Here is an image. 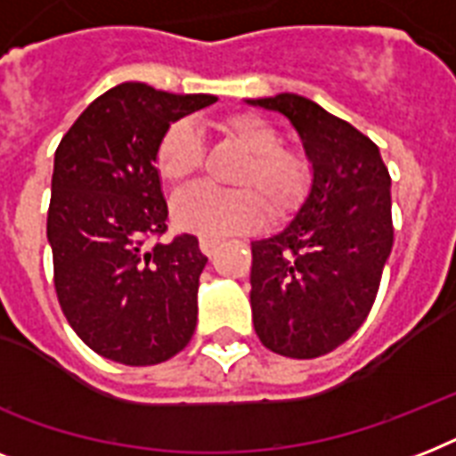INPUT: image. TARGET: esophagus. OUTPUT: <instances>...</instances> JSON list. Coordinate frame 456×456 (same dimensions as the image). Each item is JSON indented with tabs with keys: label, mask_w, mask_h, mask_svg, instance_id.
I'll list each match as a JSON object with an SVG mask.
<instances>
[{
	"label": "esophagus",
	"mask_w": 456,
	"mask_h": 456,
	"mask_svg": "<svg viewBox=\"0 0 456 456\" xmlns=\"http://www.w3.org/2000/svg\"><path fill=\"white\" fill-rule=\"evenodd\" d=\"M217 246H220V239H213V236H200L199 239V248L203 256H213Z\"/></svg>",
	"instance_id": "34e87169"
}]
</instances>
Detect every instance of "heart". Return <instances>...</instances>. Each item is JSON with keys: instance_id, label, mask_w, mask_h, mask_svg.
Wrapping results in <instances>:
<instances>
[{"instance_id": "heart-1", "label": "heart", "mask_w": 456, "mask_h": 456, "mask_svg": "<svg viewBox=\"0 0 456 456\" xmlns=\"http://www.w3.org/2000/svg\"><path fill=\"white\" fill-rule=\"evenodd\" d=\"M217 130L248 153L234 179L246 189L193 186L172 206L177 227L220 239L263 224L267 210L272 220H284L303 206L314 172L312 160L300 149L281 144L279 132L256 113L224 116ZM203 153L206 149L196 125L177 120L156 146L158 175L170 186L186 184L200 170Z\"/></svg>"}]
</instances>
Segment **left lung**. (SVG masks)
<instances>
[{
  "label": "left lung",
  "mask_w": 456,
  "mask_h": 456,
  "mask_svg": "<svg viewBox=\"0 0 456 456\" xmlns=\"http://www.w3.org/2000/svg\"><path fill=\"white\" fill-rule=\"evenodd\" d=\"M291 120L312 160V189L279 234L250 243V307L272 353L312 360L367 319L393 248L390 175L379 146L298 94L248 99Z\"/></svg>",
  "instance_id": "obj_1"
}]
</instances>
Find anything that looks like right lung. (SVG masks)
I'll use <instances>...</instances> for the list:
<instances>
[{"label":"right lung","mask_w":456,"mask_h":456,"mask_svg":"<svg viewBox=\"0 0 456 456\" xmlns=\"http://www.w3.org/2000/svg\"><path fill=\"white\" fill-rule=\"evenodd\" d=\"M217 102L125 82L89 103L53 156L46 239L73 331L106 360L149 367L191 340L199 239L167 229L156 146L175 120Z\"/></svg>","instance_id":"right-lung-1"}]
</instances>
